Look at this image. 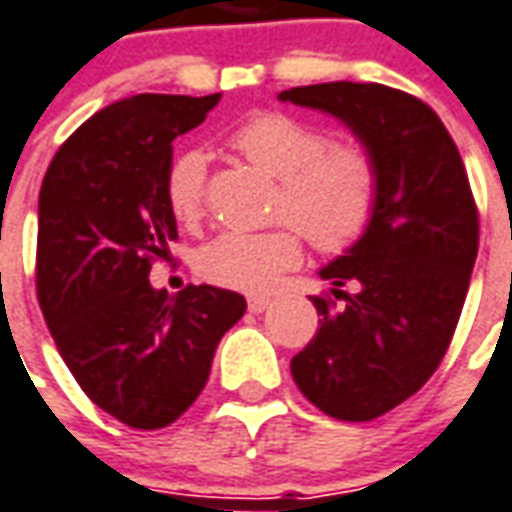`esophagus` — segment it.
Listing matches in <instances>:
<instances>
[{"instance_id":"esophagus-1","label":"esophagus","mask_w":512,"mask_h":512,"mask_svg":"<svg viewBox=\"0 0 512 512\" xmlns=\"http://www.w3.org/2000/svg\"><path fill=\"white\" fill-rule=\"evenodd\" d=\"M268 305H271L268 296H249V313H263Z\"/></svg>"}]
</instances>
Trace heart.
Here are the masks:
<instances>
[{
	"instance_id": "obj_1",
	"label": "heart",
	"mask_w": 512,
	"mask_h": 512,
	"mask_svg": "<svg viewBox=\"0 0 512 512\" xmlns=\"http://www.w3.org/2000/svg\"><path fill=\"white\" fill-rule=\"evenodd\" d=\"M232 144L257 169L282 182L277 216L291 219L310 244L341 255L366 238L380 207V171L363 146L332 144L313 121L288 113H260L232 135ZM207 160L199 149H182L166 171V202L180 221L205 210ZM302 260V235L291 224L274 230H227L196 252L199 277L219 288L268 291Z\"/></svg>"
}]
</instances>
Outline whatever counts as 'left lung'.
<instances>
[{
  "label": "left lung",
  "mask_w": 512,
  "mask_h": 512,
  "mask_svg": "<svg viewBox=\"0 0 512 512\" xmlns=\"http://www.w3.org/2000/svg\"><path fill=\"white\" fill-rule=\"evenodd\" d=\"M282 102L324 110L355 132L380 171L366 238L318 274V332L291 360L299 391L341 421L402 405L441 366L468 293L480 219L466 166L430 105L380 82H321ZM346 281L356 293L341 292Z\"/></svg>",
  "instance_id": "obj_1"
}]
</instances>
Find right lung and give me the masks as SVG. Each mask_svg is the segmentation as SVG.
I'll list each match as a JSON object with an SVG mask.
<instances>
[{
	"mask_svg": "<svg viewBox=\"0 0 512 512\" xmlns=\"http://www.w3.org/2000/svg\"><path fill=\"white\" fill-rule=\"evenodd\" d=\"M221 94H138L99 110L57 149L38 196L35 288L57 352L105 413L160 430L194 405L241 293L149 285L177 241L166 202L171 144Z\"/></svg>",
	"mask_w": 512,
	"mask_h": 512,
	"instance_id": "1",
	"label": "right lung"
}]
</instances>
